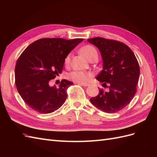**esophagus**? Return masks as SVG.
Returning <instances> with one entry per match:
<instances>
[{
  "label": "esophagus",
  "mask_w": 157,
  "mask_h": 157,
  "mask_svg": "<svg viewBox=\"0 0 157 157\" xmlns=\"http://www.w3.org/2000/svg\"><path fill=\"white\" fill-rule=\"evenodd\" d=\"M78 84L80 85V86H84V87H86V86H90V85H89L88 84H79V83H78Z\"/></svg>",
  "instance_id": "34e87169"
}]
</instances>
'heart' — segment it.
Here are the masks:
<instances>
[{
    "mask_svg": "<svg viewBox=\"0 0 157 157\" xmlns=\"http://www.w3.org/2000/svg\"><path fill=\"white\" fill-rule=\"evenodd\" d=\"M82 54L86 57L89 60L92 56L94 55L98 54L96 50L95 49L94 47L90 45L84 46L81 49ZM71 54L67 55L65 58L64 63L65 65H68L70 61ZM92 77V74L90 72H83V71H72L68 74L67 78L72 80L73 82L79 84H84L86 83L89 79Z\"/></svg>",
    "mask_w": 157,
    "mask_h": 157,
    "instance_id": "heart-1",
    "label": "heart"
}]
</instances>
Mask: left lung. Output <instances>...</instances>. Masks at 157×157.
Listing matches in <instances>:
<instances>
[{"label":"left lung","instance_id":"8db88e82","mask_svg":"<svg viewBox=\"0 0 157 157\" xmlns=\"http://www.w3.org/2000/svg\"><path fill=\"white\" fill-rule=\"evenodd\" d=\"M101 52L103 68L96 77L107 91L99 89L90 101L102 111L117 113L130 103L137 92L140 65L134 52L120 41L95 37L88 39Z\"/></svg>","mask_w":157,"mask_h":157}]
</instances>
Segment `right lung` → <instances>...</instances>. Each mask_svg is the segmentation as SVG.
I'll use <instances>...</instances> for the list:
<instances>
[{"mask_svg": "<svg viewBox=\"0 0 157 157\" xmlns=\"http://www.w3.org/2000/svg\"><path fill=\"white\" fill-rule=\"evenodd\" d=\"M83 39L43 38L22 52L15 67V82L23 101L40 113H50L63 105L67 90L73 83L63 79L59 87L50 86L51 80L62 73L65 58Z\"/></svg>", "mask_w": 157, "mask_h": 157, "instance_id": "add662e5", "label": "right lung"}]
</instances>
